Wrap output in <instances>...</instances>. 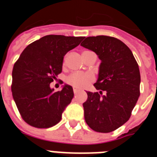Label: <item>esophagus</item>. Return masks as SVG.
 <instances>
[{
  "mask_svg": "<svg viewBox=\"0 0 157 157\" xmlns=\"http://www.w3.org/2000/svg\"><path fill=\"white\" fill-rule=\"evenodd\" d=\"M78 92H79L78 89H77V88H73V92H74V94H77Z\"/></svg>",
  "mask_w": 157,
  "mask_h": 157,
  "instance_id": "1",
  "label": "esophagus"
}]
</instances>
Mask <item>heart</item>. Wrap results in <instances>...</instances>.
<instances>
[{"label": "heart", "mask_w": 157, "mask_h": 157, "mask_svg": "<svg viewBox=\"0 0 157 157\" xmlns=\"http://www.w3.org/2000/svg\"><path fill=\"white\" fill-rule=\"evenodd\" d=\"M93 80L92 74L88 73H73L66 78V81L72 86L77 88H84Z\"/></svg>", "instance_id": "b5f03b06"}]
</instances>
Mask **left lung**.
I'll list each match as a JSON object with an SVG mask.
<instances>
[{"label":"left lung","mask_w":157,"mask_h":157,"mask_svg":"<svg viewBox=\"0 0 157 157\" xmlns=\"http://www.w3.org/2000/svg\"><path fill=\"white\" fill-rule=\"evenodd\" d=\"M80 46L95 52L101 61L94 84L99 92H87L84 119L95 131L110 133L127 122L137 103L141 84L138 65L129 47L116 38L87 37Z\"/></svg>","instance_id":"1"}]
</instances>
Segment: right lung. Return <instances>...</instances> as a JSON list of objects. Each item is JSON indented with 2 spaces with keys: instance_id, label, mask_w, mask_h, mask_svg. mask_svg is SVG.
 Here are the masks:
<instances>
[{
  "instance_id": "right-lung-1",
  "label": "right lung",
  "mask_w": 157,
  "mask_h": 157,
  "mask_svg": "<svg viewBox=\"0 0 157 157\" xmlns=\"http://www.w3.org/2000/svg\"><path fill=\"white\" fill-rule=\"evenodd\" d=\"M84 37L49 35L28 45L13 69L12 92L23 119L31 126L49 128L62 119L73 98L72 86L55 92L50 84L62 71L64 56Z\"/></svg>"
}]
</instances>
